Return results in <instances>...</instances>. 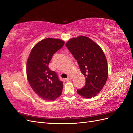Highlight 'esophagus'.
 <instances>
[{"label": "esophagus", "instance_id": "1", "mask_svg": "<svg viewBox=\"0 0 133 133\" xmlns=\"http://www.w3.org/2000/svg\"><path fill=\"white\" fill-rule=\"evenodd\" d=\"M72 77L71 76H69L67 77V78L66 79V80L67 81H69V80H71V79H72Z\"/></svg>", "mask_w": 133, "mask_h": 133}]
</instances>
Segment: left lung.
<instances>
[{"label": "left lung", "instance_id": "obj_1", "mask_svg": "<svg viewBox=\"0 0 133 133\" xmlns=\"http://www.w3.org/2000/svg\"><path fill=\"white\" fill-rule=\"evenodd\" d=\"M66 46L77 60L85 77V85L77 89V93L85 98L95 97L102 89L108 77L107 59L103 50L92 40L84 36L71 39Z\"/></svg>", "mask_w": 133, "mask_h": 133}]
</instances>
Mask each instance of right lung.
Here are the masks:
<instances>
[{
    "mask_svg": "<svg viewBox=\"0 0 133 133\" xmlns=\"http://www.w3.org/2000/svg\"><path fill=\"white\" fill-rule=\"evenodd\" d=\"M64 44L63 40L46 38L33 47L26 66L27 77L35 93L46 101H53L61 96L63 81L48 64L53 54Z\"/></svg>",
    "mask_w": 133,
    "mask_h": 133,
    "instance_id": "obj_1",
    "label": "right lung"
}]
</instances>
